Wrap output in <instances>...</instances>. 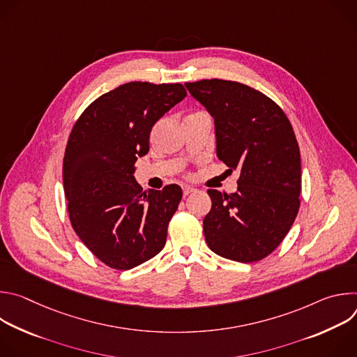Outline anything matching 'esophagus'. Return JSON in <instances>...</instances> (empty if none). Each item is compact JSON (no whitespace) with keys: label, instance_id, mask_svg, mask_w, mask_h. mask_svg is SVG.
Instances as JSON below:
<instances>
[{"label":"esophagus","instance_id":"1","mask_svg":"<svg viewBox=\"0 0 357 357\" xmlns=\"http://www.w3.org/2000/svg\"><path fill=\"white\" fill-rule=\"evenodd\" d=\"M182 190H183V195L186 196V195H189V193L195 192V188H192V186H183V188H182Z\"/></svg>","mask_w":357,"mask_h":357}]
</instances>
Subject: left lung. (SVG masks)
I'll return each mask as SVG.
<instances>
[{"label":"left lung","mask_w":357,"mask_h":357,"mask_svg":"<svg viewBox=\"0 0 357 357\" xmlns=\"http://www.w3.org/2000/svg\"><path fill=\"white\" fill-rule=\"evenodd\" d=\"M185 86L215 120L219 160L240 169L234 193L208 190L206 243L229 260H263L284 240L299 209L301 154L292 126L270 97L243 83L206 79Z\"/></svg>","instance_id":"left-lung-1"}]
</instances>
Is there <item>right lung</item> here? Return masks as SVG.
<instances>
[{"mask_svg": "<svg viewBox=\"0 0 357 357\" xmlns=\"http://www.w3.org/2000/svg\"><path fill=\"white\" fill-rule=\"evenodd\" d=\"M185 96L179 83L130 82L96 98L72 128L63 158L70 223L112 268L131 270L165 245L182 189L142 192L134 165L149 151L151 128Z\"/></svg>", "mask_w": 357, "mask_h": 357, "instance_id": "1", "label": "right lung"}]
</instances>
